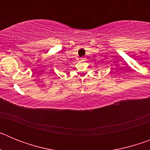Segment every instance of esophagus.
Masks as SVG:
<instances>
[{
	"instance_id": "esophagus-1",
	"label": "esophagus",
	"mask_w": 150,
	"mask_h": 150,
	"mask_svg": "<svg viewBox=\"0 0 150 150\" xmlns=\"http://www.w3.org/2000/svg\"><path fill=\"white\" fill-rule=\"evenodd\" d=\"M81 61H86V59H85V58H82Z\"/></svg>"
}]
</instances>
